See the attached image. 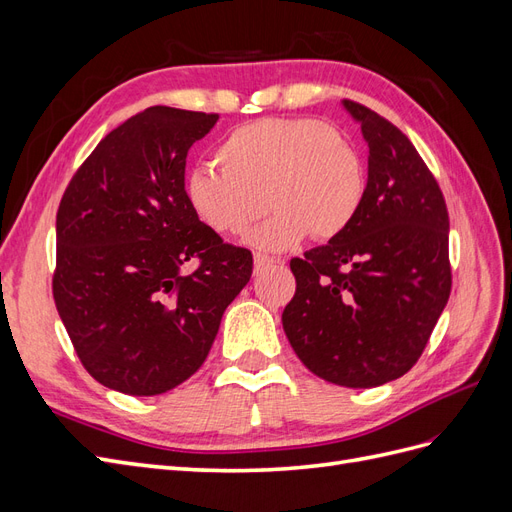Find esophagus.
Listing matches in <instances>:
<instances>
[{"instance_id": "1", "label": "esophagus", "mask_w": 512, "mask_h": 512, "mask_svg": "<svg viewBox=\"0 0 512 512\" xmlns=\"http://www.w3.org/2000/svg\"><path fill=\"white\" fill-rule=\"evenodd\" d=\"M275 262H280V260H275V258L265 256V254H256L254 256V273H260V271L269 269L271 265H275Z\"/></svg>"}]
</instances>
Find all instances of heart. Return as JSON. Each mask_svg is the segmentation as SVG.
I'll use <instances>...</instances> for the list:
<instances>
[{
	"mask_svg": "<svg viewBox=\"0 0 512 512\" xmlns=\"http://www.w3.org/2000/svg\"><path fill=\"white\" fill-rule=\"evenodd\" d=\"M213 160L218 170L196 166L185 177V203L218 235H241L271 207L269 218L245 237L258 252H284L307 232L316 241L339 237L365 198L359 151L318 119L243 123L222 138Z\"/></svg>",
	"mask_w": 512,
	"mask_h": 512,
	"instance_id": "1",
	"label": "heart"
}]
</instances>
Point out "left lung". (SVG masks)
Listing matches in <instances>:
<instances>
[{"mask_svg": "<svg viewBox=\"0 0 512 512\" xmlns=\"http://www.w3.org/2000/svg\"><path fill=\"white\" fill-rule=\"evenodd\" d=\"M342 106L369 147L365 198L342 235L290 260L297 292L282 324L312 374L371 389L410 371L444 312L448 213L408 136L363 104Z\"/></svg>", "mask_w": 512, "mask_h": 512, "instance_id": "8db88e82", "label": "left lung"}]
</instances>
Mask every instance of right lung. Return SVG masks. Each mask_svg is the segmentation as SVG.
Listing matches in <instances>:
<instances>
[{"mask_svg": "<svg viewBox=\"0 0 512 512\" xmlns=\"http://www.w3.org/2000/svg\"><path fill=\"white\" fill-rule=\"evenodd\" d=\"M218 115L151 106L108 132L57 211L53 297L83 367L149 397L205 363L226 307L252 277L185 203V158ZM188 259L197 262L183 274Z\"/></svg>", "mask_w": 512, "mask_h": 512, "instance_id": "right-lung-1", "label": "right lung"}]
</instances>
